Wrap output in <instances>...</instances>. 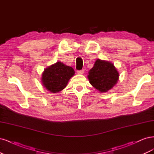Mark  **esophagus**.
Segmentation results:
<instances>
[{"mask_svg": "<svg viewBox=\"0 0 154 154\" xmlns=\"http://www.w3.org/2000/svg\"><path fill=\"white\" fill-rule=\"evenodd\" d=\"M84 69H82V70H80V71H77V74H83V73H84Z\"/></svg>", "mask_w": 154, "mask_h": 154, "instance_id": "obj_1", "label": "esophagus"}]
</instances>
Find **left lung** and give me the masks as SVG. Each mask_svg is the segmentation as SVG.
I'll return each instance as SVG.
<instances>
[{"label": "left lung", "mask_w": 154, "mask_h": 154, "mask_svg": "<svg viewBox=\"0 0 154 154\" xmlns=\"http://www.w3.org/2000/svg\"><path fill=\"white\" fill-rule=\"evenodd\" d=\"M87 78L92 86L101 92L112 89L119 80V74L112 63L97 59L88 72Z\"/></svg>", "instance_id": "8db88e82"}]
</instances>
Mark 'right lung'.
<instances>
[{
  "mask_svg": "<svg viewBox=\"0 0 154 154\" xmlns=\"http://www.w3.org/2000/svg\"><path fill=\"white\" fill-rule=\"evenodd\" d=\"M74 74L75 72L71 67L58 62L44 69L41 82L48 91L58 92L66 87L69 80Z\"/></svg>",
  "mask_w": 154,
  "mask_h": 154,
  "instance_id": "1",
  "label": "right lung"
}]
</instances>
